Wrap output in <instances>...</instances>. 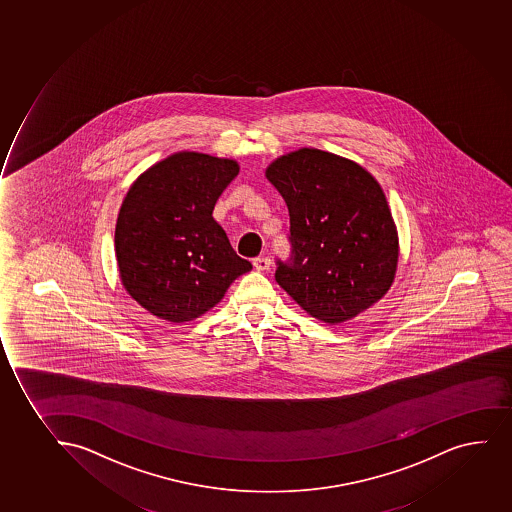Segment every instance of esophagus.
Returning <instances> with one entry per match:
<instances>
[{
  "label": "esophagus",
  "instance_id": "1",
  "mask_svg": "<svg viewBox=\"0 0 512 512\" xmlns=\"http://www.w3.org/2000/svg\"><path fill=\"white\" fill-rule=\"evenodd\" d=\"M254 268L258 271H268L270 270V259L265 258V256H259V258L253 259Z\"/></svg>",
  "mask_w": 512,
  "mask_h": 512
}]
</instances>
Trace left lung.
<instances>
[{
    "instance_id": "left-lung-1",
    "label": "left lung",
    "mask_w": 512,
    "mask_h": 512,
    "mask_svg": "<svg viewBox=\"0 0 512 512\" xmlns=\"http://www.w3.org/2000/svg\"><path fill=\"white\" fill-rule=\"evenodd\" d=\"M266 177L288 206L290 258L278 285L312 318L343 323L388 292L398 232L376 179L352 160L318 148L287 153Z\"/></svg>"
}]
</instances>
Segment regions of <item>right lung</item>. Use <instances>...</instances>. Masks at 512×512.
I'll list each match as a JSON object with an SVG mask.
<instances>
[{
    "mask_svg": "<svg viewBox=\"0 0 512 512\" xmlns=\"http://www.w3.org/2000/svg\"><path fill=\"white\" fill-rule=\"evenodd\" d=\"M235 160L179 152L143 172L119 210L114 246L126 292L171 323L200 318L253 265L212 217Z\"/></svg>",
    "mask_w": 512,
    "mask_h": 512,
    "instance_id": "right-lung-1",
    "label": "right lung"
}]
</instances>
